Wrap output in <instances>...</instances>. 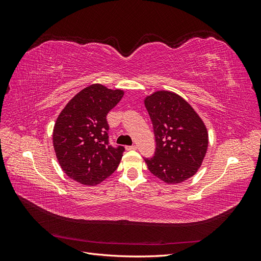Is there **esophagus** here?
Wrapping results in <instances>:
<instances>
[{"label": "esophagus", "instance_id": "34e87169", "mask_svg": "<svg viewBox=\"0 0 261 261\" xmlns=\"http://www.w3.org/2000/svg\"><path fill=\"white\" fill-rule=\"evenodd\" d=\"M137 146L136 145H133V146H127L126 147V150H136Z\"/></svg>", "mask_w": 261, "mask_h": 261}]
</instances>
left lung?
<instances>
[{
	"label": "left lung",
	"instance_id": "left-lung-1",
	"mask_svg": "<svg viewBox=\"0 0 261 261\" xmlns=\"http://www.w3.org/2000/svg\"><path fill=\"white\" fill-rule=\"evenodd\" d=\"M152 122L155 151L145 158L149 171L167 184H178L198 171L208 149V132L192 106L178 94L160 90L145 99Z\"/></svg>",
	"mask_w": 261,
	"mask_h": 261
}]
</instances>
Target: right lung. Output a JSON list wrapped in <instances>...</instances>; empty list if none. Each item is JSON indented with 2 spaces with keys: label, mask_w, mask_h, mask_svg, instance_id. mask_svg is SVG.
<instances>
[{
  "label": "right lung",
  "mask_w": 261,
  "mask_h": 261,
  "mask_svg": "<svg viewBox=\"0 0 261 261\" xmlns=\"http://www.w3.org/2000/svg\"><path fill=\"white\" fill-rule=\"evenodd\" d=\"M123 94L121 89L90 85L68 102L55 122V154L62 170L78 183L100 184L120 164L125 148L109 145L107 115Z\"/></svg>",
  "instance_id": "add662e5"
}]
</instances>
